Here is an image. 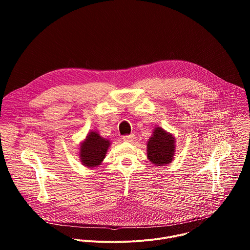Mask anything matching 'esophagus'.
I'll return each mask as SVG.
<instances>
[{
	"instance_id": "esophagus-1",
	"label": "esophagus",
	"mask_w": 250,
	"mask_h": 250,
	"mask_svg": "<svg viewBox=\"0 0 250 250\" xmlns=\"http://www.w3.org/2000/svg\"><path fill=\"white\" fill-rule=\"evenodd\" d=\"M134 135L133 134H126V135H124L123 136V139L125 140V141H126V142H131V141H133V139H134Z\"/></svg>"
}]
</instances>
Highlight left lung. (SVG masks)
Returning a JSON list of instances; mask_svg holds the SVG:
<instances>
[{
  "label": "left lung",
  "mask_w": 250,
  "mask_h": 250,
  "mask_svg": "<svg viewBox=\"0 0 250 250\" xmlns=\"http://www.w3.org/2000/svg\"><path fill=\"white\" fill-rule=\"evenodd\" d=\"M175 141L171 134L166 133L161 127H157L147 144L148 159L158 166L172 161L175 151Z\"/></svg>",
  "instance_id": "1"
}]
</instances>
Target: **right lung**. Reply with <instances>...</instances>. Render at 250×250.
<instances>
[{"instance_id":"obj_1","label":"right lung","mask_w":250,"mask_h":250,"mask_svg":"<svg viewBox=\"0 0 250 250\" xmlns=\"http://www.w3.org/2000/svg\"><path fill=\"white\" fill-rule=\"evenodd\" d=\"M110 146L109 140L101 137L97 132L88 134L80 149L81 161L85 166L95 167L101 164Z\"/></svg>"}]
</instances>
